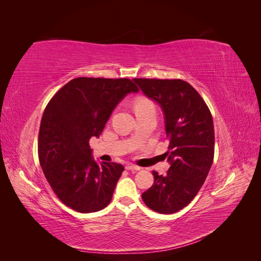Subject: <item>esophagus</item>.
Here are the masks:
<instances>
[{"label": "esophagus", "mask_w": 261, "mask_h": 261, "mask_svg": "<svg viewBox=\"0 0 261 261\" xmlns=\"http://www.w3.org/2000/svg\"><path fill=\"white\" fill-rule=\"evenodd\" d=\"M125 169H127V170H140V167H138V166H136V165H132V164H127L126 166H125Z\"/></svg>", "instance_id": "esophagus-1"}]
</instances>
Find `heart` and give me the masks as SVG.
I'll return each mask as SVG.
<instances>
[{
	"instance_id": "b5f03b06",
	"label": "heart",
	"mask_w": 261,
	"mask_h": 261,
	"mask_svg": "<svg viewBox=\"0 0 261 261\" xmlns=\"http://www.w3.org/2000/svg\"><path fill=\"white\" fill-rule=\"evenodd\" d=\"M136 111H140V110H147V109H153L151 102H149L146 98H138L136 101Z\"/></svg>"
}]
</instances>
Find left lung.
I'll use <instances>...</instances> for the list:
<instances>
[{
	"label": "left lung",
	"mask_w": 261,
	"mask_h": 261,
	"mask_svg": "<svg viewBox=\"0 0 261 261\" xmlns=\"http://www.w3.org/2000/svg\"><path fill=\"white\" fill-rule=\"evenodd\" d=\"M134 82L162 109L169 139L165 156L170 167L166 175L152 171L154 181L142 193V199L154 212L175 213L192 202L212 166V115L204 99L187 82L147 79H135Z\"/></svg>",
	"instance_id": "1"
}]
</instances>
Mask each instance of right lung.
<instances>
[{"label":"right lung","instance_id":"1","mask_svg":"<svg viewBox=\"0 0 261 261\" xmlns=\"http://www.w3.org/2000/svg\"><path fill=\"white\" fill-rule=\"evenodd\" d=\"M138 92L127 79L79 77L48 103L39 131V160L58 198L77 212H97L112 199L124 168L116 163H97L90 139L102 134L127 94Z\"/></svg>","mask_w":261,"mask_h":261}]
</instances>
